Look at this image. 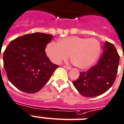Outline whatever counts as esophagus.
<instances>
[{
	"label": "esophagus",
	"instance_id": "34e87169",
	"mask_svg": "<svg viewBox=\"0 0 124 124\" xmlns=\"http://www.w3.org/2000/svg\"><path fill=\"white\" fill-rule=\"evenodd\" d=\"M64 68H66V69H67V70H70L71 67L70 66H64Z\"/></svg>",
	"mask_w": 124,
	"mask_h": 124
}]
</instances>
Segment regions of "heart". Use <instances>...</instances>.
<instances>
[{
  "label": "heart",
  "mask_w": 124,
  "mask_h": 124,
  "mask_svg": "<svg viewBox=\"0 0 124 124\" xmlns=\"http://www.w3.org/2000/svg\"><path fill=\"white\" fill-rule=\"evenodd\" d=\"M46 52L50 60L60 64L70 57L77 68L87 69L98 60L101 52V44L95 38L70 36L64 38L58 44L50 42L46 47Z\"/></svg>",
  "instance_id": "heart-1"
}]
</instances>
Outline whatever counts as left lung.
I'll return each instance as SVG.
<instances>
[{
    "instance_id": "1",
    "label": "left lung",
    "mask_w": 124,
    "mask_h": 124,
    "mask_svg": "<svg viewBox=\"0 0 124 124\" xmlns=\"http://www.w3.org/2000/svg\"><path fill=\"white\" fill-rule=\"evenodd\" d=\"M119 56L115 46L105 42L103 53L97 64L86 72H80L78 79L72 82L77 90L85 97H94L110 89L116 78Z\"/></svg>"
}]
</instances>
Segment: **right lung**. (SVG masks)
Wrapping results in <instances>:
<instances>
[{
  "label": "right lung",
  "instance_id": "right-lung-1",
  "mask_svg": "<svg viewBox=\"0 0 124 124\" xmlns=\"http://www.w3.org/2000/svg\"><path fill=\"white\" fill-rule=\"evenodd\" d=\"M52 38L38 32L16 38L8 45L3 53L4 68L8 80L19 90L38 92L58 67L50 61L45 51Z\"/></svg>",
  "mask_w": 124,
  "mask_h": 124
}]
</instances>
